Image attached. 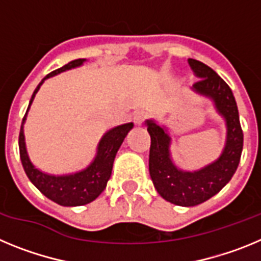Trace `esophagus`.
Masks as SVG:
<instances>
[{"label": "esophagus", "instance_id": "obj_1", "mask_svg": "<svg viewBox=\"0 0 261 261\" xmlns=\"http://www.w3.org/2000/svg\"><path fill=\"white\" fill-rule=\"evenodd\" d=\"M147 112H145V111H136L135 114H133V121H135L136 124H142L145 121V120L147 119Z\"/></svg>", "mask_w": 261, "mask_h": 261}]
</instances>
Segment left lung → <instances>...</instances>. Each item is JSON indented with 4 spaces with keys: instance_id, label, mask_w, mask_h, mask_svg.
<instances>
[{
    "instance_id": "8db88e82",
    "label": "left lung",
    "mask_w": 261,
    "mask_h": 261,
    "mask_svg": "<svg viewBox=\"0 0 261 261\" xmlns=\"http://www.w3.org/2000/svg\"><path fill=\"white\" fill-rule=\"evenodd\" d=\"M188 62L200 78L193 89L211 96L217 110L226 119L227 141L222 155L216 162L200 171L184 172L177 170L170 159L167 133L153 121H147V132L151 138L149 154L151 180L163 199L180 206L199 205L220 192L237 171L243 149V130L230 86L204 62L193 59H188Z\"/></svg>"
}]
</instances>
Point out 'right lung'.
<instances>
[{
    "label": "right lung",
    "mask_w": 261,
    "mask_h": 261,
    "mask_svg": "<svg viewBox=\"0 0 261 261\" xmlns=\"http://www.w3.org/2000/svg\"><path fill=\"white\" fill-rule=\"evenodd\" d=\"M84 61V59L73 60L62 68L56 69V70L50 71L49 74L45 75L32 94L30 105L34 100V96L38 93L39 87L44 82V80L59 74L60 71L80 66ZM29 108H27V111H29ZM26 115L23 117L22 125H20L19 155L24 172L31 180V183L45 197L55 201L56 204L62 205V206H80V205L94 201L105 191L108 179L111 176V172H112V165H114V159L116 156L117 150L123 144L129 129H132L133 124L126 123L108 130L99 142L98 154H96L94 162L86 170L77 172V174L66 175V176H52V175H47L44 172L39 171L38 168L34 167L32 163L30 162L26 146H24V136H23V123L26 120Z\"/></svg>",
    "instance_id": "add662e5"
}]
</instances>
